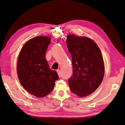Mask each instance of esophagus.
I'll return each instance as SVG.
<instances>
[{"label":"esophagus","mask_w":125,"mask_h":125,"mask_svg":"<svg viewBox=\"0 0 125 125\" xmlns=\"http://www.w3.org/2000/svg\"><path fill=\"white\" fill-rule=\"evenodd\" d=\"M57 72L58 73V75L59 77H61V71L59 70V69H58V70H57Z\"/></svg>","instance_id":"esophagus-1"}]
</instances>
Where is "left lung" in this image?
Returning a JSON list of instances; mask_svg holds the SVG:
<instances>
[{
	"mask_svg": "<svg viewBox=\"0 0 125 125\" xmlns=\"http://www.w3.org/2000/svg\"><path fill=\"white\" fill-rule=\"evenodd\" d=\"M73 69L68 80L71 92L79 97L92 94L103 81L105 65L100 48L94 40L85 36H67Z\"/></svg>",
	"mask_w": 125,
	"mask_h": 125,
	"instance_id": "left-lung-1",
	"label": "left lung"
}]
</instances>
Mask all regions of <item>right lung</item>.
<instances>
[{"label": "right lung", "mask_w": 125, "mask_h": 125, "mask_svg": "<svg viewBox=\"0 0 125 125\" xmlns=\"http://www.w3.org/2000/svg\"><path fill=\"white\" fill-rule=\"evenodd\" d=\"M50 37L40 36L25 43L21 49L17 62V74L21 84L27 92L43 98L53 90L57 73L51 70L46 59L51 43Z\"/></svg>", "instance_id": "add662e5"}]
</instances>
